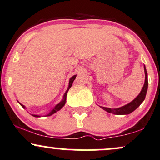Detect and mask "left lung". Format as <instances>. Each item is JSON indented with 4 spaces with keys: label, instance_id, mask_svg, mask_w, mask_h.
<instances>
[{
    "label": "left lung",
    "instance_id": "1",
    "mask_svg": "<svg viewBox=\"0 0 160 160\" xmlns=\"http://www.w3.org/2000/svg\"><path fill=\"white\" fill-rule=\"evenodd\" d=\"M144 74H145V80H144V84L143 86L142 89L138 95L134 99L133 101H132L131 102L128 103L126 105L122 106V107L118 108H105L102 107V106H99L101 108L104 110L105 111L108 112V113H113V114L117 115H126V114H129L132 112H133L135 109H137L140 106V104L144 102L145 96H146L147 91H148V73H147L146 68L145 65H144Z\"/></svg>",
    "mask_w": 160,
    "mask_h": 160
}]
</instances>
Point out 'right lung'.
Instances as JSON below:
<instances>
[{
    "mask_svg": "<svg viewBox=\"0 0 160 160\" xmlns=\"http://www.w3.org/2000/svg\"><path fill=\"white\" fill-rule=\"evenodd\" d=\"M76 77H77V75H74V76L71 77V78H70V80H69V83H68V87L67 90H66V92H65V94H64V95H63V98H62V100L61 101V102H59V103L57 104L55 106V107L53 108L50 111H49V113H47V115H45V117H49V116L52 115L53 113H56L57 111H60V110H61L62 108L64 107V105H65V102H66V98H67V93H68V92L69 89L71 87V86H72L73 82H74V80H75V78H76ZM19 104H20V105H21L22 107L23 108H25V107L23 105V104H22L21 103H19ZM32 115L33 116V117H41V116H40V115H36V114H32Z\"/></svg>",
    "mask_w": 160,
    "mask_h": 160,
    "instance_id": "1",
    "label": "right lung"
}]
</instances>
